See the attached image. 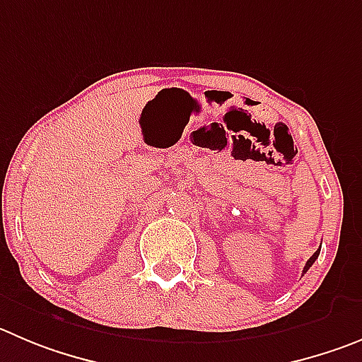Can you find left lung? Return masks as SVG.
<instances>
[{
    "mask_svg": "<svg viewBox=\"0 0 362 362\" xmlns=\"http://www.w3.org/2000/svg\"><path fill=\"white\" fill-rule=\"evenodd\" d=\"M318 255H320V250H316V252H314V255L313 257L309 259V261H307V264H305V268H303V273H307V269L310 268V266L314 264V261H316V259H318Z\"/></svg>",
    "mask_w": 362,
    "mask_h": 362,
    "instance_id": "left-lung-1",
    "label": "left lung"
}]
</instances>
